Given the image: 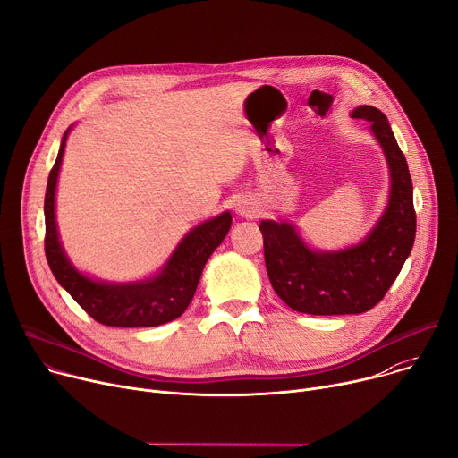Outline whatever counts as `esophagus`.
<instances>
[{
	"label": "esophagus",
	"instance_id": "34e87169",
	"mask_svg": "<svg viewBox=\"0 0 458 458\" xmlns=\"http://www.w3.org/2000/svg\"><path fill=\"white\" fill-rule=\"evenodd\" d=\"M236 210H238V215H242V216H245V218H250V216H253L255 213H257V208L253 207V203H250V201H238V207H236Z\"/></svg>",
	"mask_w": 458,
	"mask_h": 458
}]
</instances>
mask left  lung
Instances as JSON below:
<instances>
[{"instance_id": "8db88e82", "label": "left lung", "mask_w": 458, "mask_h": 458, "mask_svg": "<svg viewBox=\"0 0 458 458\" xmlns=\"http://www.w3.org/2000/svg\"><path fill=\"white\" fill-rule=\"evenodd\" d=\"M372 123L391 168V196L370 234L337 253L308 250L290 224L260 222L264 259L275 293L290 308L310 315L363 313L374 308L400 275L416 234L412 182L403 152L386 117L372 106L352 112Z\"/></svg>"}]
</instances>
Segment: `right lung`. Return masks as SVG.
Segmentation results:
<instances>
[{
	"mask_svg": "<svg viewBox=\"0 0 458 458\" xmlns=\"http://www.w3.org/2000/svg\"><path fill=\"white\" fill-rule=\"evenodd\" d=\"M65 137L67 131L62 137L56 161L49 172L44 201L46 257L58 284L81 304L89 318L106 327H159L180 318L196 293L207 259L229 233L231 215L224 213L192 229L154 278L135 284L95 283L69 264L56 233L55 189Z\"/></svg>",
	"mask_w": 458,
	"mask_h": 458,
	"instance_id": "add662e5",
	"label": "right lung"
}]
</instances>
